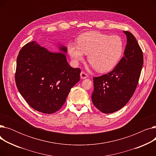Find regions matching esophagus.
<instances>
[{
	"instance_id": "obj_1",
	"label": "esophagus",
	"mask_w": 156,
	"mask_h": 156,
	"mask_svg": "<svg viewBox=\"0 0 156 156\" xmlns=\"http://www.w3.org/2000/svg\"><path fill=\"white\" fill-rule=\"evenodd\" d=\"M80 77L81 79H85L88 77L87 74L85 73L84 71H81L80 73Z\"/></svg>"
}]
</instances>
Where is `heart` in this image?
Instances as JSON below:
<instances>
[{
  "label": "heart",
  "mask_w": 156,
  "mask_h": 156,
  "mask_svg": "<svg viewBox=\"0 0 156 156\" xmlns=\"http://www.w3.org/2000/svg\"><path fill=\"white\" fill-rule=\"evenodd\" d=\"M124 50L122 39L118 35H109L97 31L81 35L78 44L70 43L68 51L75 63L81 61L84 54L95 70L105 73L112 69L121 59Z\"/></svg>",
  "instance_id": "obj_1"
}]
</instances>
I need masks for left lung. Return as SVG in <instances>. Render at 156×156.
Returning a JSON list of instances; mask_svg holds the SVG:
<instances>
[{
	"mask_svg": "<svg viewBox=\"0 0 156 156\" xmlns=\"http://www.w3.org/2000/svg\"><path fill=\"white\" fill-rule=\"evenodd\" d=\"M123 32L127 38L124 56L112 71L93 78L92 100L103 113L114 112L127 104L135 91L142 69L144 57L140 45L133 34Z\"/></svg>",
	"mask_w": 156,
	"mask_h": 156,
	"instance_id": "obj_1",
	"label": "left lung"
}]
</instances>
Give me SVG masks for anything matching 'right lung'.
<instances>
[{
  "label": "right lung",
  "instance_id": "obj_1",
  "mask_svg": "<svg viewBox=\"0 0 156 156\" xmlns=\"http://www.w3.org/2000/svg\"><path fill=\"white\" fill-rule=\"evenodd\" d=\"M67 47L51 52L36 41L27 44L19 52L15 81L24 100L36 111L52 114L60 109L71 88L80 80V68L69 65Z\"/></svg>",
  "mask_w": 156,
  "mask_h": 156
}]
</instances>
